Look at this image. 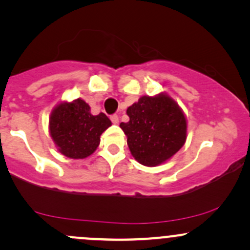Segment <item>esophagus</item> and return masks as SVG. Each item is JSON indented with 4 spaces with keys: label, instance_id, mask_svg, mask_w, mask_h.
I'll list each match as a JSON object with an SVG mask.
<instances>
[{
    "label": "esophagus",
    "instance_id": "34e87169",
    "mask_svg": "<svg viewBox=\"0 0 250 250\" xmlns=\"http://www.w3.org/2000/svg\"><path fill=\"white\" fill-rule=\"evenodd\" d=\"M110 120H111V122L115 123V125H116V123H119V116L115 115V114L110 116Z\"/></svg>",
    "mask_w": 250,
    "mask_h": 250
}]
</instances>
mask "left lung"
Wrapping results in <instances>:
<instances>
[{"label":"left lung","instance_id":"left-lung-1","mask_svg":"<svg viewBox=\"0 0 250 250\" xmlns=\"http://www.w3.org/2000/svg\"><path fill=\"white\" fill-rule=\"evenodd\" d=\"M128 122L120 127L137 162L155 167L170 159L182 148L187 137L183 111L167 94L142 96L127 109Z\"/></svg>","mask_w":250,"mask_h":250}]
</instances>
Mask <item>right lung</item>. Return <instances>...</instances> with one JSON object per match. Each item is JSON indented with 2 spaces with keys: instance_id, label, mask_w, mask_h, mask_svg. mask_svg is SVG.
<instances>
[{
  "instance_id": "obj_1",
  "label": "right lung",
  "mask_w": 250,
  "mask_h": 250,
  "mask_svg": "<svg viewBox=\"0 0 250 250\" xmlns=\"http://www.w3.org/2000/svg\"><path fill=\"white\" fill-rule=\"evenodd\" d=\"M111 122L103 113L91 115L83 100L62 102L51 111L50 135L62 155L70 159H84L96 150L100 136Z\"/></svg>"
}]
</instances>
